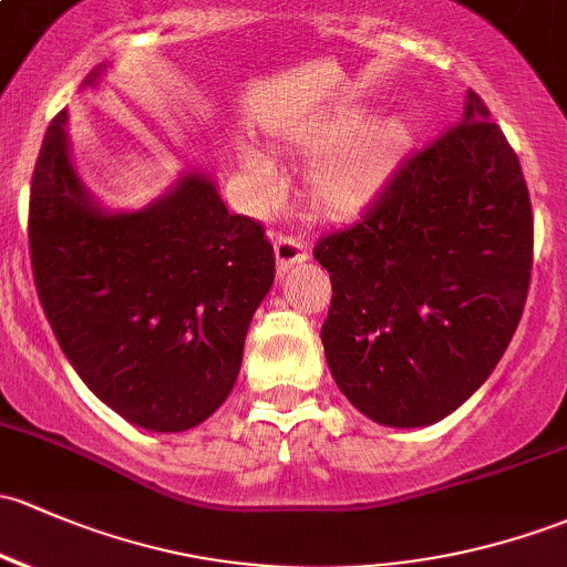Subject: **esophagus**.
Wrapping results in <instances>:
<instances>
[{
	"label": "esophagus",
	"instance_id": "esophagus-1",
	"mask_svg": "<svg viewBox=\"0 0 567 567\" xmlns=\"http://www.w3.org/2000/svg\"><path fill=\"white\" fill-rule=\"evenodd\" d=\"M306 259H308V248L300 237H295V235H278L276 237L278 270L286 272L289 267H295L297 261H306Z\"/></svg>",
	"mask_w": 567,
	"mask_h": 567
}]
</instances>
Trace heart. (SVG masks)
Listing matches in <instances>:
<instances>
[{
  "instance_id": "obj_1",
  "label": "heart",
  "mask_w": 567,
  "mask_h": 567,
  "mask_svg": "<svg viewBox=\"0 0 567 567\" xmlns=\"http://www.w3.org/2000/svg\"><path fill=\"white\" fill-rule=\"evenodd\" d=\"M359 115L351 111L332 115L310 137L308 145L310 148H327V145H333L338 138L354 130ZM405 145L408 130L400 121H373V124L357 130L343 144L327 151L324 159L316 164L313 175H310V192L319 199L321 208L332 213L362 210L364 205L373 203L375 194L386 184L389 173L403 156ZM254 169H257L259 178H267L259 164Z\"/></svg>"
}]
</instances>
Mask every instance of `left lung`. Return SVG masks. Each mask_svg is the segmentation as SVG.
Segmentation results:
<instances>
[{"label":"left lung","mask_w":567,"mask_h":567,"mask_svg":"<svg viewBox=\"0 0 567 567\" xmlns=\"http://www.w3.org/2000/svg\"><path fill=\"white\" fill-rule=\"evenodd\" d=\"M313 257L332 281L327 364L364 416L422 427L489 379L527 302L533 208L519 156L476 91L462 121L405 156Z\"/></svg>","instance_id":"obj_1"}]
</instances>
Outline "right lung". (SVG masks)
Returning a JSON list of instances; mask_svg holds the SVG:
<instances>
[{
  "label": "right lung",
  "instance_id": "obj_1",
  "mask_svg": "<svg viewBox=\"0 0 567 567\" xmlns=\"http://www.w3.org/2000/svg\"><path fill=\"white\" fill-rule=\"evenodd\" d=\"M64 121L62 111L48 126L29 194L48 324L115 413L154 432L194 427L233 392L251 316L276 278L265 227L233 216L203 175L151 208L105 216L72 169Z\"/></svg>",
  "mask_w": 567,
  "mask_h": 567
}]
</instances>
